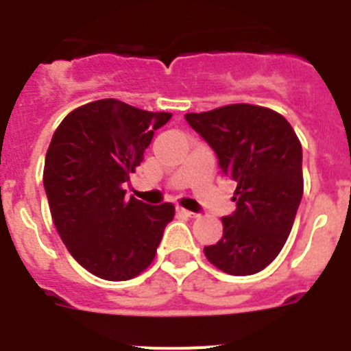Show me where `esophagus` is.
<instances>
[{"instance_id":"esophagus-1","label":"esophagus","mask_w":351,"mask_h":351,"mask_svg":"<svg viewBox=\"0 0 351 351\" xmlns=\"http://www.w3.org/2000/svg\"><path fill=\"white\" fill-rule=\"evenodd\" d=\"M178 213L182 214V216H188V218H197V216H198L197 213H193V210L184 209V207H178Z\"/></svg>"}]
</instances>
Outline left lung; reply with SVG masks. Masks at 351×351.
Wrapping results in <instances>:
<instances>
[{"label":"left lung","instance_id":"1","mask_svg":"<svg viewBox=\"0 0 351 351\" xmlns=\"http://www.w3.org/2000/svg\"><path fill=\"white\" fill-rule=\"evenodd\" d=\"M184 117L214 149L223 173L237 182V209L221 218L223 237L204 253L226 274H256L280 255L293 226L304 191L302 145L281 114L258 105Z\"/></svg>","mask_w":351,"mask_h":351}]
</instances>
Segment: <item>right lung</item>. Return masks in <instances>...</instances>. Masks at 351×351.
I'll return each mask as SVG.
<instances>
[{"instance_id": "1", "label": "right lung", "mask_w": 351, "mask_h": 351, "mask_svg": "<svg viewBox=\"0 0 351 351\" xmlns=\"http://www.w3.org/2000/svg\"><path fill=\"white\" fill-rule=\"evenodd\" d=\"M170 117L105 98L71 110L52 135L43 167L52 219L70 255L101 280L145 271L173 219L172 204L149 206L125 190Z\"/></svg>"}]
</instances>
